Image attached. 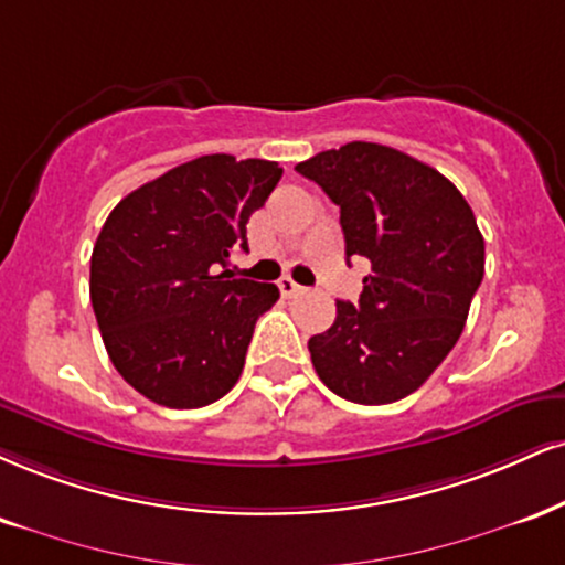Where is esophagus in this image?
<instances>
[{
	"label": "esophagus",
	"mask_w": 565,
	"mask_h": 565,
	"mask_svg": "<svg viewBox=\"0 0 565 565\" xmlns=\"http://www.w3.org/2000/svg\"><path fill=\"white\" fill-rule=\"evenodd\" d=\"M278 289H281V295L284 297H295V295H300V291H305L300 284L295 281V278H281V281H278Z\"/></svg>",
	"instance_id": "34e87169"
}]
</instances>
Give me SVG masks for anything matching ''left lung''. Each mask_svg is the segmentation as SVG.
<instances>
[{"label":"left lung","instance_id":"left-lung-1","mask_svg":"<svg viewBox=\"0 0 565 565\" xmlns=\"http://www.w3.org/2000/svg\"><path fill=\"white\" fill-rule=\"evenodd\" d=\"M339 205L344 253L365 257L358 305L310 337L321 382L358 405L416 392L455 348L484 278L473 210L431 166L399 149L350 141L295 168Z\"/></svg>","mask_w":565,"mask_h":565}]
</instances>
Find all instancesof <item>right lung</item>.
Masks as SVG:
<instances>
[{"mask_svg": "<svg viewBox=\"0 0 565 565\" xmlns=\"http://www.w3.org/2000/svg\"><path fill=\"white\" fill-rule=\"evenodd\" d=\"M270 160L205 154L115 205L92 253V308L120 376L152 403L192 411L239 382L276 284L231 278L247 221L274 192Z\"/></svg>", "mask_w": 565, "mask_h": 565, "instance_id": "1", "label": "right lung"}]
</instances>
